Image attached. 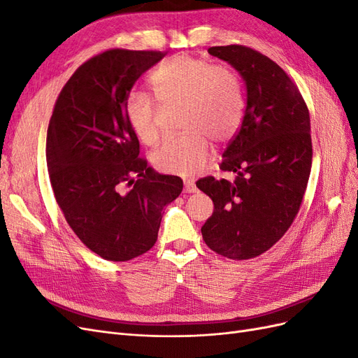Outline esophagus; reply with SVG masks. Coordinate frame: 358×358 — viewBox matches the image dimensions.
I'll use <instances>...</instances> for the list:
<instances>
[{"mask_svg": "<svg viewBox=\"0 0 358 358\" xmlns=\"http://www.w3.org/2000/svg\"><path fill=\"white\" fill-rule=\"evenodd\" d=\"M183 191L188 192V194H191V192H197V187L194 185L192 182H187V183H185V187H183Z\"/></svg>", "mask_w": 358, "mask_h": 358, "instance_id": "1", "label": "esophagus"}]
</instances>
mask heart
<instances>
[{
	"instance_id": "obj_1",
	"label": "heart",
	"mask_w": 358,
	"mask_h": 358,
	"mask_svg": "<svg viewBox=\"0 0 358 358\" xmlns=\"http://www.w3.org/2000/svg\"><path fill=\"white\" fill-rule=\"evenodd\" d=\"M150 86L164 103H182L178 136L166 138L152 154L154 164L167 173L192 175L209 157L212 138L227 142L241 127L243 94L237 74L227 66L191 55H176L150 74ZM129 127L145 145L159 140L157 103L149 94L133 90L125 99Z\"/></svg>"
}]
</instances>
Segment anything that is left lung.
Instances as JSON below:
<instances>
[{"mask_svg":"<svg viewBox=\"0 0 358 358\" xmlns=\"http://www.w3.org/2000/svg\"><path fill=\"white\" fill-rule=\"evenodd\" d=\"M208 52L241 73L246 107L220 164L236 179L196 183L215 206L201 234L216 254L249 259L272 248L300 210L312 166L310 117L297 85L263 53L242 45Z\"/></svg>","mask_w":358,"mask_h":358,"instance_id":"8db88e82","label":"left lung"}]
</instances>
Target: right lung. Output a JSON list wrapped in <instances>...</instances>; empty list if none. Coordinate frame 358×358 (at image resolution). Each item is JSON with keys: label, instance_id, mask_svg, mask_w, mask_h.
Returning a JSON list of instances; mask_svg holds the SVG:
<instances>
[{"label": "right lung", "instance_id": "add662e5", "mask_svg": "<svg viewBox=\"0 0 358 358\" xmlns=\"http://www.w3.org/2000/svg\"><path fill=\"white\" fill-rule=\"evenodd\" d=\"M164 57L127 49L92 57L64 85L49 122L46 159L55 200L82 243L110 262L148 252L162 209L182 192L180 178L158 175L138 157L125 116L133 85Z\"/></svg>", "mask_w": 358, "mask_h": 358}]
</instances>
